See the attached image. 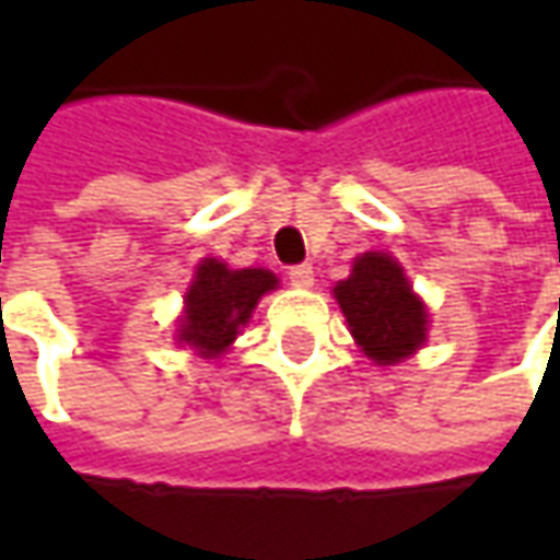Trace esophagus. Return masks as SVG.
<instances>
[{"label": "esophagus", "mask_w": 560, "mask_h": 560, "mask_svg": "<svg viewBox=\"0 0 560 560\" xmlns=\"http://www.w3.org/2000/svg\"><path fill=\"white\" fill-rule=\"evenodd\" d=\"M288 279H291L293 288H312L315 284V269L308 267V264H296L288 272Z\"/></svg>", "instance_id": "1"}]
</instances>
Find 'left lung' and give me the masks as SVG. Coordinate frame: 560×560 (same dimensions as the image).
Here are the masks:
<instances>
[{
    "instance_id": "left-lung-1",
    "label": "left lung",
    "mask_w": 560,
    "mask_h": 560,
    "mask_svg": "<svg viewBox=\"0 0 560 560\" xmlns=\"http://www.w3.org/2000/svg\"><path fill=\"white\" fill-rule=\"evenodd\" d=\"M336 300L357 345L375 363H399L425 341V305L389 255L357 257L351 279L336 284Z\"/></svg>"
}]
</instances>
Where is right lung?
Wrapping results in <instances>:
<instances>
[{"instance_id": "add662e5", "label": "right lung", "mask_w": 560, "mask_h": 560, "mask_svg": "<svg viewBox=\"0 0 560 560\" xmlns=\"http://www.w3.org/2000/svg\"><path fill=\"white\" fill-rule=\"evenodd\" d=\"M276 288L269 269H228L219 260L197 267L195 284L185 293L179 341L195 345L203 357H219L243 327L257 300Z\"/></svg>"}]
</instances>
